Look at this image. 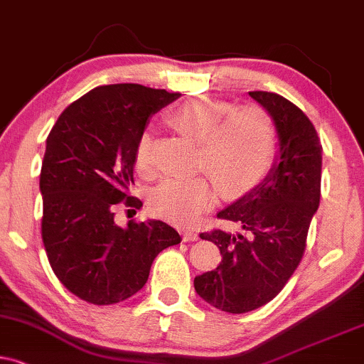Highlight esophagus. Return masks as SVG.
I'll list each match as a JSON object with an SVG mask.
<instances>
[{
    "instance_id": "esophagus-1",
    "label": "esophagus",
    "mask_w": 364,
    "mask_h": 364,
    "mask_svg": "<svg viewBox=\"0 0 364 364\" xmlns=\"http://www.w3.org/2000/svg\"><path fill=\"white\" fill-rule=\"evenodd\" d=\"M199 240V235L194 230H186L183 231V241H197Z\"/></svg>"
}]
</instances>
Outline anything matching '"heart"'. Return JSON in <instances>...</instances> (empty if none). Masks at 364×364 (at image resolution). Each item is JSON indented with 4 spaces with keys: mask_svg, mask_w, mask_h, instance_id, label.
<instances>
[{
    "mask_svg": "<svg viewBox=\"0 0 364 364\" xmlns=\"http://www.w3.org/2000/svg\"><path fill=\"white\" fill-rule=\"evenodd\" d=\"M178 132L199 143V168L208 172L224 196L253 189L270 170L277 154V127L272 114L258 105L232 107L209 97H191L167 116ZM155 138L141 132L134 143L133 161L143 177L154 173ZM214 187L205 175L164 178L148 197L156 216L191 223L213 204Z\"/></svg>",
    "mask_w": 364,
    "mask_h": 364,
    "instance_id": "b5f03b06",
    "label": "heart"
}]
</instances>
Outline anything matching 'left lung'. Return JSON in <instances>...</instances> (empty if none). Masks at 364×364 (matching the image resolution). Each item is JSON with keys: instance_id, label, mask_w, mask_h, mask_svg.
<instances>
[{"instance_id": "obj_1", "label": "left lung", "mask_w": 364, "mask_h": 364, "mask_svg": "<svg viewBox=\"0 0 364 364\" xmlns=\"http://www.w3.org/2000/svg\"><path fill=\"white\" fill-rule=\"evenodd\" d=\"M250 96L275 121L278 159L262 183L218 213L243 231L200 232L223 259L194 278L199 297L230 314L255 311L280 294L304 257L321 200L322 145L311 119L280 94L253 91Z\"/></svg>"}]
</instances>
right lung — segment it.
Listing matches in <instances>:
<instances>
[{
    "instance_id": "1",
    "label": "right lung",
    "mask_w": 364,
    "mask_h": 364,
    "mask_svg": "<svg viewBox=\"0 0 364 364\" xmlns=\"http://www.w3.org/2000/svg\"><path fill=\"white\" fill-rule=\"evenodd\" d=\"M177 97L140 84L94 87L62 111L47 136L40 172L43 246L62 285L94 306L141 290L156 255L181 243L167 223H114L119 203L143 205L128 194L134 143L148 118Z\"/></svg>"
}]
</instances>
